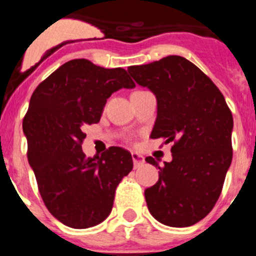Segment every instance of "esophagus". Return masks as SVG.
Listing matches in <instances>:
<instances>
[{"label":"esophagus","mask_w":256,"mask_h":256,"mask_svg":"<svg viewBox=\"0 0 256 256\" xmlns=\"http://www.w3.org/2000/svg\"><path fill=\"white\" fill-rule=\"evenodd\" d=\"M132 159L133 164H134V168H138L144 162V158L142 155H140L138 152H132Z\"/></svg>","instance_id":"esophagus-1"}]
</instances>
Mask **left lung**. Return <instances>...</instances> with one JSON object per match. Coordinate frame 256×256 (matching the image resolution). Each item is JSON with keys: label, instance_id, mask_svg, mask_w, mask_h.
<instances>
[{"label": "left lung", "instance_id": "obj_1", "mask_svg": "<svg viewBox=\"0 0 256 256\" xmlns=\"http://www.w3.org/2000/svg\"><path fill=\"white\" fill-rule=\"evenodd\" d=\"M136 83L158 101L151 138L173 142L170 162L144 190L151 216L169 227H188L212 212L232 162L234 118L212 79L182 56L128 68Z\"/></svg>", "mask_w": 256, "mask_h": 256}]
</instances>
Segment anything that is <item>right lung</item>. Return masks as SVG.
<instances>
[{
    "label": "right lung",
    "mask_w": 256,
    "mask_h": 256,
    "mask_svg": "<svg viewBox=\"0 0 256 256\" xmlns=\"http://www.w3.org/2000/svg\"><path fill=\"white\" fill-rule=\"evenodd\" d=\"M134 83L122 68L105 69L86 58L70 60L40 83L22 130L28 162L44 205L62 224L97 226L112 209L115 190L133 168L130 151L112 146L86 158L83 126L100 122L106 101Z\"/></svg>",
    "instance_id": "add662e5"
}]
</instances>
